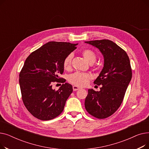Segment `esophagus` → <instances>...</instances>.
Listing matches in <instances>:
<instances>
[{
  "instance_id": "34e87169",
  "label": "esophagus",
  "mask_w": 149,
  "mask_h": 149,
  "mask_svg": "<svg viewBox=\"0 0 149 149\" xmlns=\"http://www.w3.org/2000/svg\"><path fill=\"white\" fill-rule=\"evenodd\" d=\"M72 88H73V90H74V91H78V90L80 89V88L79 87L77 86H73Z\"/></svg>"
}]
</instances>
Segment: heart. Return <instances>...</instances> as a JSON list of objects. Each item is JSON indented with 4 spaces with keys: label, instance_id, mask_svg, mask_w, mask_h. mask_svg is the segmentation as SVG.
Wrapping results in <instances>:
<instances>
[{
    "label": "heart",
    "instance_id": "obj_1",
    "mask_svg": "<svg viewBox=\"0 0 149 149\" xmlns=\"http://www.w3.org/2000/svg\"><path fill=\"white\" fill-rule=\"evenodd\" d=\"M82 54L84 59L90 64L94 63L97 60L96 54L94 53V52H93L91 49H84L82 51ZM72 57L73 55L72 53H70L66 56L64 58L63 62V68L65 70H69L70 68H71ZM91 79L92 76L89 74L76 72L69 76L68 81L69 83L77 86L83 87L88 84Z\"/></svg>",
    "mask_w": 149,
    "mask_h": 149
}]
</instances>
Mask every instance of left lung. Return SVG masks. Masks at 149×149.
<instances>
[{
    "label": "left lung",
    "instance_id": "left-lung-1",
    "mask_svg": "<svg viewBox=\"0 0 149 149\" xmlns=\"http://www.w3.org/2000/svg\"><path fill=\"white\" fill-rule=\"evenodd\" d=\"M97 48L104 57V67L93 83L101 85L100 91L88 90L84 106L87 112L98 119L113 114L121 106L132 79V69L127 53L111 40L85 42Z\"/></svg>",
    "mask_w": 149,
    "mask_h": 149
}]
</instances>
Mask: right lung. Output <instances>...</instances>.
<instances>
[{
    "label": "right lung",
    "instance_id": "right-lung-1",
    "mask_svg": "<svg viewBox=\"0 0 149 149\" xmlns=\"http://www.w3.org/2000/svg\"><path fill=\"white\" fill-rule=\"evenodd\" d=\"M78 44L49 42L31 53L19 74L22 101L36 118L47 121L58 116L72 92L71 84L60 78L63 62ZM54 82L63 83L58 90L52 89Z\"/></svg>",
    "mask_w": 149,
    "mask_h": 149
}]
</instances>
